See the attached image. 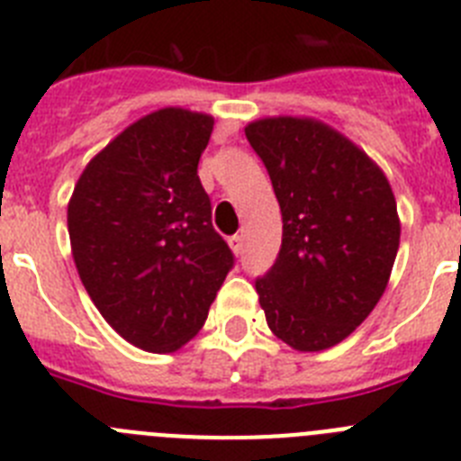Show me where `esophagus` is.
Segmentation results:
<instances>
[{
	"instance_id": "34e87169",
	"label": "esophagus",
	"mask_w": 461,
	"mask_h": 461,
	"mask_svg": "<svg viewBox=\"0 0 461 461\" xmlns=\"http://www.w3.org/2000/svg\"><path fill=\"white\" fill-rule=\"evenodd\" d=\"M228 244H230V249L235 251V256L244 254V238H242V235H233V238L228 240Z\"/></svg>"
}]
</instances>
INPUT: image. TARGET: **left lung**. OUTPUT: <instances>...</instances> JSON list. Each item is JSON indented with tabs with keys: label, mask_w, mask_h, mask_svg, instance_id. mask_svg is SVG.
Segmentation results:
<instances>
[{
	"label": "left lung",
	"mask_w": 461,
	"mask_h": 461,
	"mask_svg": "<svg viewBox=\"0 0 461 461\" xmlns=\"http://www.w3.org/2000/svg\"><path fill=\"white\" fill-rule=\"evenodd\" d=\"M247 140L279 201L281 249L256 279L270 330L295 351L339 344L388 286L399 249L393 189L367 154L307 117L251 122Z\"/></svg>",
	"instance_id": "1"
}]
</instances>
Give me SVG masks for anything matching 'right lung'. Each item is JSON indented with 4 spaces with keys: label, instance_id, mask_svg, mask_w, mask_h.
<instances>
[{
    "label": "right lung",
    "instance_id": "1",
    "mask_svg": "<svg viewBox=\"0 0 461 461\" xmlns=\"http://www.w3.org/2000/svg\"><path fill=\"white\" fill-rule=\"evenodd\" d=\"M212 126L210 115L185 108L145 115L89 161L68 203L85 291L142 351L186 344L235 266L198 177Z\"/></svg>",
    "mask_w": 461,
    "mask_h": 461
}]
</instances>
